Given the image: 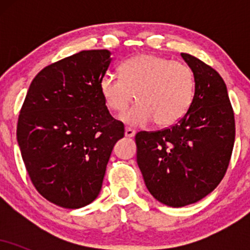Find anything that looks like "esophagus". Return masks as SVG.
Segmentation results:
<instances>
[{"label": "esophagus", "instance_id": "esophagus-1", "mask_svg": "<svg viewBox=\"0 0 250 250\" xmlns=\"http://www.w3.org/2000/svg\"><path fill=\"white\" fill-rule=\"evenodd\" d=\"M125 135L127 137H134L135 136V130H134V129H131V128H125Z\"/></svg>", "mask_w": 250, "mask_h": 250}]
</instances>
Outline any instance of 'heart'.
I'll return each mask as SVG.
<instances>
[{
    "mask_svg": "<svg viewBox=\"0 0 250 250\" xmlns=\"http://www.w3.org/2000/svg\"><path fill=\"white\" fill-rule=\"evenodd\" d=\"M120 71L121 76L105 73L100 90L107 107L119 114L136 97L139 102L121 116L127 125H145L154 120L159 127H168L190 108L195 76L186 63L143 54L123 62Z\"/></svg>",
    "mask_w": 250,
    "mask_h": 250,
    "instance_id": "b5f03b06",
    "label": "heart"
}]
</instances>
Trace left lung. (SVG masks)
<instances>
[{"mask_svg":"<svg viewBox=\"0 0 250 250\" xmlns=\"http://www.w3.org/2000/svg\"><path fill=\"white\" fill-rule=\"evenodd\" d=\"M181 56L195 76L190 108L170 128L135 136L149 193L174 208L197 202L219 186L235 141L234 110L223 79L195 56Z\"/></svg>","mask_w":250,"mask_h":250,"instance_id":"obj_1","label":"left lung"}]
</instances>
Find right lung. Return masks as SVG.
I'll return each instance as SVG.
<instances>
[{"label": "right lung", "mask_w": 250, "mask_h": 250, "mask_svg": "<svg viewBox=\"0 0 250 250\" xmlns=\"http://www.w3.org/2000/svg\"><path fill=\"white\" fill-rule=\"evenodd\" d=\"M110 55L82 50L47 65L20 111L17 142L31 183L62 208L84 207L99 196L114 145L125 136L100 90Z\"/></svg>", "instance_id": "obj_1"}]
</instances>
